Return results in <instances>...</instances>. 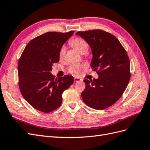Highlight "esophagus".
Wrapping results in <instances>:
<instances>
[{"instance_id": "obj_1", "label": "esophagus", "mask_w": 150, "mask_h": 150, "mask_svg": "<svg viewBox=\"0 0 150 150\" xmlns=\"http://www.w3.org/2000/svg\"><path fill=\"white\" fill-rule=\"evenodd\" d=\"M74 82H76V83L82 82V81H83V79H82L79 78H74Z\"/></svg>"}]
</instances>
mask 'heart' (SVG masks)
<instances>
[{"label":"heart","mask_w":150,"mask_h":150,"mask_svg":"<svg viewBox=\"0 0 150 150\" xmlns=\"http://www.w3.org/2000/svg\"><path fill=\"white\" fill-rule=\"evenodd\" d=\"M69 44L72 47L74 48L81 54L84 53L85 52L87 51V50L88 49V45L87 42H86L84 39L79 38H76L72 39V40H70ZM65 52H66V47L65 46H62L60 49L59 54L60 59H62L64 57ZM82 67L83 66L81 65H78V64L72 65L70 66L69 71L72 74H73L74 75H78L80 73V71L81 69V68H82Z\"/></svg>","instance_id":"b5f03b06"}]
</instances>
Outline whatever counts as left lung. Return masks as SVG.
Returning <instances> with one entry per match:
<instances>
[{"mask_svg":"<svg viewBox=\"0 0 150 150\" xmlns=\"http://www.w3.org/2000/svg\"><path fill=\"white\" fill-rule=\"evenodd\" d=\"M91 49V67L98 79H84L86 88L81 97L86 104L102 110L121 97L130 79L129 59L125 49L113 35L102 30L78 32Z\"/></svg>","mask_w":150,"mask_h":150,"instance_id":"obj_1","label":"left lung"}]
</instances>
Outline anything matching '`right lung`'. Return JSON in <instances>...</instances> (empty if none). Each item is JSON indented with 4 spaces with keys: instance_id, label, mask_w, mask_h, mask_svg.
Returning a JSON list of instances; mask_svg holds the SVG:
<instances>
[{
    "instance_id": "1",
    "label": "right lung",
    "mask_w": 150,
    "mask_h": 150,
    "mask_svg": "<svg viewBox=\"0 0 150 150\" xmlns=\"http://www.w3.org/2000/svg\"><path fill=\"white\" fill-rule=\"evenodd\" d=\"M49 32L31 40L18 62L21 93L36 110L50 112L61 106L62 94L74 83L73 76L55 78L52 64L59 61V51L74 34Z\"/></svg>"
}]
</instances>
